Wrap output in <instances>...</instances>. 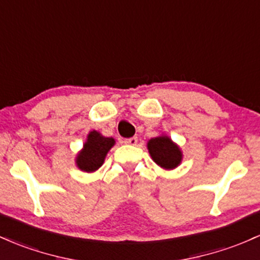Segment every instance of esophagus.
<instances>
[{"label": "esophagus", "instance_id": "34e87169", "mask_svg": "<svg viewBox=\"0 0 260 260\" xmlns=\"http://www.w3.org/2000/svg\"><path fill=\"white\" fill-rule=\"evenodd\" d=\"M137 142H138V138H137V137H132V138L124 139V143L129 144V145H136Z\"/></svg>", "mask_w": 260, "mask_h": 260}]
</instances>
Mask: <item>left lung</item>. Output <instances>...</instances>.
I'll return each mask as SVG.
<instances>
[{
	"label": "left lung",
	"mask_w": 260,
	"mask_h": 260,
	"mask_svg": "<svg viewBox=\"0 0 260 260\" xmlns=\"http://www.w3.org/2000/svg\"><path fill=\"white\" fill-rule=\"evenodd\" d=\"M148 152L153 161L164 170H173L182 161V152L178 144L168 135H161L150 138L147 143Z\"/></svg>",
	"instance_id": "8db88e82"
}]
</instances>
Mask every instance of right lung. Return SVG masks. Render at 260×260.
Segmentation results:
<instances>
[{"label": "right lung", "mask_w": 260, "mask_h": 260, "mask_svg": "<svg viewBox=\"0 0 260 260\" xmlns=\"http://www.w3.org/2000/svg\"><path fill=\"white\" fill-rule=\"evenodd\" d=\"M115 144L116 141L112 137H105L99 131H91L82 149L76 154V167L84 173H95L102 167L107 153Z\"/></svg>", "instance_id": "1"}]
</instances>
